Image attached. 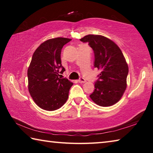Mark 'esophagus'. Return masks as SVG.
<instances>
[{
	"mask_svg": "<svg viewBox=\"0 0 153 153\" xmlns=\"http://www.w3.org/2000/svg\"><path fill=\"white\" fill-rule=\"evenodd\" d=\"M78 82H79V83H81V84H82V83L86 82V79H85L84 78V77H80L79 79H78Z\"/></svg>",
	"mask_w": 153,
	"mask_h": 153,
	"instance_id": "34e87169",
	"label": "esophagus"
}]
</instances>
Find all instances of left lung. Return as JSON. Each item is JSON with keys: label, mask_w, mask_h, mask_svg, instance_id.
<instances>
[{"label": "left lung", "mask_w": 153, "mask_h": 153, "mask_svg": "<svg viewBox=\"0 0 153 153\" xmlns=\"http://www.w3.org/2000/svg\"><path fill=\"white\" fill-rule=\"evenodd\" d=\"M88 43L94 55V67L100 69L90 97L96 104L108 107L117 102L126 89L128 66L119 46L105 36L87 35L80 39Z\"/></svg>", "instance_id": "1"}]
</instances>
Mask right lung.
Listing matches in <instances>:
<instances>
[{
	"label": "right lung",
	"mask_w": 153,
	"mask_h": 153,
	"mask_svg": "<svg viewBox=\"0 0 153 153\" xmlns=\"http://www.w3.org/2000/svg\"><path fill=\"white\" fill-rule=\"evenodd\" d=\"M71 39L56 38L45 41L33 54L27 70L28 90L33 101L46 111L63 106L74 84L59 74L65 71L61 61V49Z\"/></svg>",
	"instance_id": "add662e5"
}]
</instances>
